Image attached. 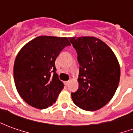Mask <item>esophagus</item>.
<instances>
[{
    "instance_id": "esophagus-1",
    "label": "esophagus",
    "mask_w": 133,
    "mask_h": 133,
    "mask_svg": "<svg viewBox=\"0 0 133 133\" xmlns=\"http://www.w3.org/2000/svg\"><path fill=\"white\" fill-rule=\"evenodd\" d=\"M64 84H65V85H68L69 84V81H65V82H64Z\"/></svg>"
}]
</instances>
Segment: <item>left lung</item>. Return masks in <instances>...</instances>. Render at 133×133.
<instances>
[{"label": "left lung", "mask_w": 133, "mask_h": 133, "mask_svg": "<svg viewBox=\"0 0 133 133\" xmlns=\"http://www.w3.org/2000/svg\"><path fill=\"white\" fill-rule=\"evenodd\" d=\"M80 65L79 88L71 93L80 108L94 111L111 100L120 81V65L114 52L95 37L70 38Z\"/></svg>", "instance_id": "obj_1"}]
</instances>
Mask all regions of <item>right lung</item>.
Listing matches in <instances>:
<instances>
[{"label": "right lung", "mask_w": 133, "mask_h": 133, "mask_svg": "<svg viewBox=\"0 0 133 133\" xmlns=\"http://www.w3.org/2000/svg\"><path fill=\"white\" fill-rule=\"evenodd\" d=\"M67 38L39 36L23 47L13 68L16 89L25 103L45 109L55 103L64 85L58 78L55 61L65 47Z\"/></svg>", "instance_id": "right-lung-1"}]
</instances>
